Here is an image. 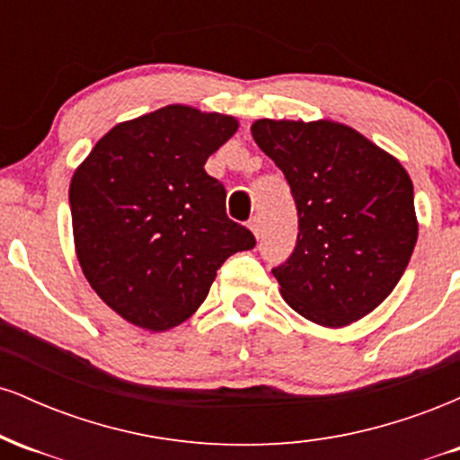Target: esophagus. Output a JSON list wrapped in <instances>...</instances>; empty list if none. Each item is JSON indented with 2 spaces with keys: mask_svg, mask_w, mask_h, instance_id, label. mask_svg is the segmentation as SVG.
I'll return each instance as SVG.
<instances>
[{
  "mask_svg": "<svg viewBox=\"0 0 460 460\" xmlns=\"http://www.w3.org/2000/svg\"><path fill=\"white\" fill-rule=\"evenodd\" d=\"M248 229H251L252 235H255L257 240H260V237H261V220L255 216V218H252L251 223H248Z\"/></svg>",
  "mask_w": 460,
  "mask_h": 460,
  "instance_id": "34e87169",
  "label": "esophagus"
}]
</instances>
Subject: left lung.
Wrapping results in <instances>:
<instances>
[{"label": "left lung", "instance_id": "1", "mask_svg": "<svg viewBox=\"0 0 460 460\" xmlns=\"http://www.w3.org/2000/svg\"><path fill=\"white\" fill-rule=\"evenodd\" d=\"M298 209V240L274 268L281 296L320 326L361 320L398 285L417 242L413 181L392 153L331 119L251 125Z\"/></svg>", "mask_w": 460, "mask_h": 460}]
</instances>
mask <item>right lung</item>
I'll list each match as a JSON object with an SVG mask.
<instances>
[{"instance_id":"1","label":"right lung","mask_w":460,"mask_h":460,"mask_svg":"<svg viewBox=\"0 0 460 460\" xmlns=\"http://www.w3.org/2000/svg\"><path fill=\"white\" fill-rule=\"evenodd\" d=\"M235 116L166 105L114 125L68 186L84 277L129 324L179 326L208 298L226 257L255 246L225 214L205 162L235 134Z\"/></svg>"}]
</instances>
